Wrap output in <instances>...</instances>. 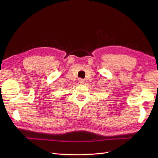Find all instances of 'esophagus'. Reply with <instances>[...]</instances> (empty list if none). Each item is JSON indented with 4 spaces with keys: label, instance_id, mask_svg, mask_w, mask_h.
<instances>
[{
    "label": "esophagus",
    "instance_id": "34e87169",
    "mask_svg": "<svg viewBox=\"0 0 158 158\" xmlns=\"http://www.w3.org/2000/svg\"><path fill=\"white\" fill-rule=\"evenodd\" d=\"M79 82L80 84H83V83H84V82H85V81H84V79H79Z\"/></svg>",
    "mask_w": 158,
    "mask_h": 158
}]
</instances>
